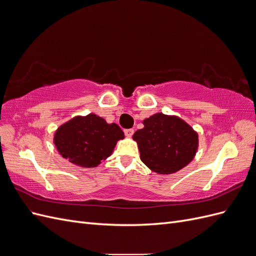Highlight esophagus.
I'll return each instance as SVG.
<instances>
[{
  "instance_id": "34e87169",
  "label": "esophagus",
  "mask_w": 256,
  "mask_h": 256,
  "mask_svg": "<svg viewBox=\"0 0 256 256\" xmlns=\"http://www.w3.org/2000/svg\"><path fill=\"white\" fill-rule=\"evenodd\" d=\"M134 132V129H126V130H125V136H126L127 138H131V136H132Z\"/></svg>"
}]
</instances>
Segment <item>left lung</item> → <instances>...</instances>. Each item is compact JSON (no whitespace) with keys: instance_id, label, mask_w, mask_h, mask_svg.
I'll return each mask as SVG.
<instances>
[{"instance_id":"left-lung-1","label":"left lung","mask_w":256,"mask_h":256,"mask_svg":"<svg viewBox=\"0 0 256 256\" xmlns=\"http://www.w3.org/2000/svg\"><path fill=\"white\" fill-rule=\"evenodd\" d=\"M144 128L134 134L140 158L152 172L173 174L188 166L198 147V134L175 115L156 113L143 120Z\"/></svg>"}]
</instances>
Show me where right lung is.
Instances as JSON below:
<instances>
[{
  "label": "right lung",
  "mask_w": 256,
  "mask_h": 256,
  "mask_svg": "<svg viewBox=\"0 0 256 256\" xmlns=\"http://www.w3.org/2000/svg\"><path fill=\"white\" fill-rule=\"evenodd\" d=\"M125 138L118 125L96 114L76 116L60 126L53 142L65 159L82 168H95L111 156L118 141Z\"/></svg>",
  "instance_id": "1"
}]
</instances>
